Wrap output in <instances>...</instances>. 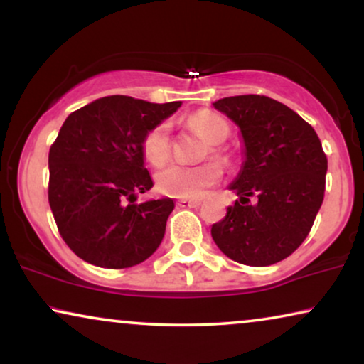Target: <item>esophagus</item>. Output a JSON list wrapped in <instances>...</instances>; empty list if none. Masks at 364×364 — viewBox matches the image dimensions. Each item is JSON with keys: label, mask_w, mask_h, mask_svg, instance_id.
Segmentation results:
<instances>
[{"label": "esophagus", "mask_w": 364, "mask_h": 364, "mask_svg": "<svg viewBox=\"0 0 364 364\" xmlns=\"http://www.w3.org/2000/svg\"><path fill=\"white\" fill-rule=\"evenodd\" d=\"M176 204L180 208H198L201 201H198V199H178Z\"/></svg>", "instance_id": "obj_1"}]
</instances>
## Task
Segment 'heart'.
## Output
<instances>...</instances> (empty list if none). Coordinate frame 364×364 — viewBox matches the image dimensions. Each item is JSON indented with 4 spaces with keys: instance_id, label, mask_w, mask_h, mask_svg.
Returning <instances> with one entry per match:
<instances>
[{
    "instance_id": "b5f03b06",
    "label": "heart",
    "mask_w": 364,
    "mask_h": 364,
    "mask_svg": "<svg viewBox=\"0 0 364 364\" xmlns=\"http://www.w3.org/2000/svg\"><path fill=\"white\" fill-rule=\"evenodd\" d=\"M188 127L203 136L211 148V155L218 160H224L223 153L219 151L218 145L226 141L229 136L228 122L221 115L214 112H198L188 119ZM143 155L153 166H161L171 151L170 140V125L160 124L146 133L141 143ZM221 178V168L214 163H206L199 166H183V165H168L156 173L155 181L158 191L173 198L183 199H198L201 198L206 189L214 186Z\"/></svg>"
}]
</instances>
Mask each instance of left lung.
<instances>
[{"label":"left lung","instance_id":"1","mask_svg":"<svg viewBox=\"0 0 364 364\" xmlns=\"http://www.w3.org/2000/svg\"><path fill=\"white\" fill-rule=\"evenodd\" d=\"M239 127L244 161L229 189L237 194L213 224L214 242L239 264L280 262L309 235L323 203L328 161L311 125L265 95L224 97L213 104Z\"/></svg>","mask_w":364,"mask_h":364}]
</instances>
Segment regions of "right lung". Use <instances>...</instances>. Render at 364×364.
Wrapping results in <instances>:
<instances>
[{
  "label": "right lung",
  "mask_w": 364,
  "mask_h": 364,
  "mask_svg": "<svg viewBox=\"0 0 364 364\" xmlns=\"http://www.w3.org/2000/svg\"><path fill=\"white\" fill-rule=\"evenodd\" d=\"M180 107L109 95L65 119L49 150V204L60 235L82 260L127 269L161 244L175 203H135L136 193L153 186L141 143Z\"/></svg>",
  "instance_id": "1"
}]
</instances>
